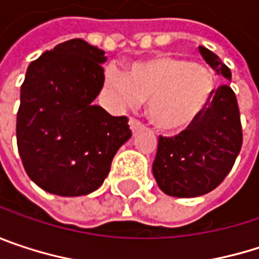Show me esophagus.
I'll return each instance as SVG.
<instances>
[{
	"mask_svg": "<svg viewBox=\"0 0 259 259\" xmlns=\"http://www.w3.org/2000/svg\"><path fill=\"white\" fill-rule=\"evenodd\" d=\"M129 124L132 132H138V130H141L144 127V123L141 120H138V118H130Z\"/></svg>",
	"mask_w": 259,
	"mask_h": 259,
	"instance_id": "esophagus-1",
	"label": "esophagus"
}]
</instances>
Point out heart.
Instances as JSON below:
<instances>
[{"mask_svg": "<svg viewBox=\"0 0 259 259\" xmlns=\"http://www.w3.org/2000/svg\"><path fill=\"white\" fill-rule=\"evenodd\" d=\"M105 83L123 106L150 100L148 117L165 132L195 123L214 93V75L207 67L177 57L135 63L126 75L109 67Z\"/></svg>", "mask_w": 259, "mask_h": 259, "instance_id": "heart-1", "label": "heart"}]
</instances>
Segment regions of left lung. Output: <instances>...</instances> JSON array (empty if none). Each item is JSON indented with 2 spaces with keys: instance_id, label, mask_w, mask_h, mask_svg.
I'll use <instances>...</instances> for the list:
<instances>
[{
  "instance_id": "obj_1",
  "label": "left lung",
  "mask_w": 259,
  "mask_h": 259,
  "mask_svg": "<svg viewBox=\"0 0 259 259\" xmlns=\"http://www.w3.org/2000/svg\"><path fill=\"white\" fill-rule=\"evenodd\" d=\"M204 60L231 80V70L211 51L199 46ZM243 129L233 88L219 85L205 109L176 136H159L153 174L159 187L171 196L193 198L216 189L233 169L241 150Z\"/></svg>"
}]
</instances>
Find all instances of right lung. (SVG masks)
<instances>
[{
  "label": "right lung",
  "instance_id": "add662e5",
  "mask_svg": "<svg viewBox=\"0 0 259 259\" xmlns=\"http://www.w3.org/2000/svg\"><path fill=\"white\" fill-rule=\"evenodd\" d=\"M105 61V51L72 38L28 66L18 150L28 177L49 193L80 196L99 189L132 136L126 115L112 117L93 103L103 87Z\"/></svg>",
  "mask_w": 259,
  "mask_h": 259
}]
</instances>
